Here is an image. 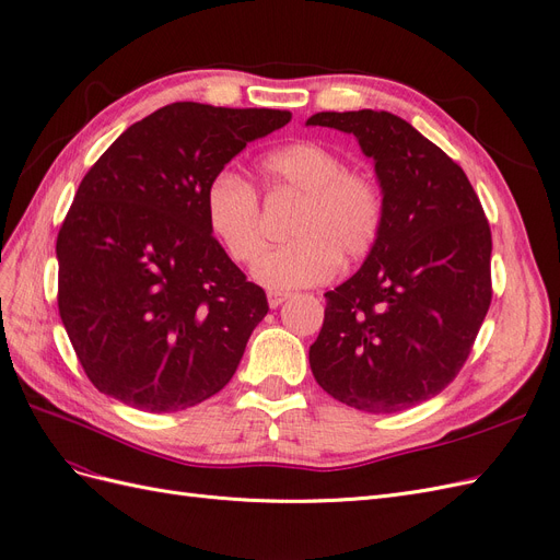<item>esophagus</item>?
<instances>
[{
  "instance_id": "obj_1",
  "label": "esophagus",
  "mask_w": 560,
  "mask_h": 560,
  "mask_svg": "<svg viewBox=\"0 0 560 560\" xmlns=\"http://www.w3.org/2000/svg\"><path fill=\"white\" fill-rule=\"evenodd\" d=\"M292 294L290 292H278V290H270L268 292V306L270 308H278V306H282V303L290 299Z\"/></svg>"
}]
</instances>
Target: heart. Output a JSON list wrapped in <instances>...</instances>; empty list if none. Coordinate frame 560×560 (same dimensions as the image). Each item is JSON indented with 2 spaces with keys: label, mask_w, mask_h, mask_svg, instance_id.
I'll return each mask as SVG.
<instances>
[{
  "label": "heart",
  "mask_w": 560,
  "mask_h": 560,
  "mask_svg": "<svg viewBox=\"0 0 560 560\" xmlns=\"http://www.w3.org/2000/svg\"><path fill=\"white\" fill-rule=\"evenodd\" d=\"M270 196H296L290 243L266 249L252 276L270 290H294L327 282L343 261H362L376 247L385 226L381 182L346 167L331 147L301 140L278 147L261 159ZM206 219L233 261L249 264L264 247V210L254 186L231 171L217 173L206 189Z\"/></svg>",
  "instance_id": "obj_1"
}]
</instances>
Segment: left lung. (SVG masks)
I'll list each match as a JSON object with an SVG mask.
<instances>
[{
  "label": "left lung",
  "mask_w": 560,
  "mask_h": 560,
  "mask_svg": "<svg viewBox=\"0 0 560 560\" xmlns=\"http://www.w3.org/2000/svg\"><path fill=\"white\" fill-rule=\"evenodd\" d=\"M308 126L352 132L374 159L385 226L362 268L327 292L311 346L334 399L397 413L460 374L493 299V238L463 167L389 112H319Z\"/></svg>",
  "instance_id": "8db88e82"
}]
</instances>
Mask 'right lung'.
<instances>
[{"label":"right lung","instance_id":"obj_1","mask_svg":"<svg viewBox=\"0 0 560 560\" xmlns=\"http://www.w3.org/2000/svg\"><path fill=\"white\" fill-rule=\"evenodd\" d=\"M290 118L173 103L132 124L81 179L56 243L58 311L100 393L171 413L233 378L268 301L212 235L206 189Z\"/></svg>","mask_w":560,"mask_h":560}]
</instances>
